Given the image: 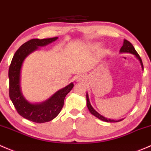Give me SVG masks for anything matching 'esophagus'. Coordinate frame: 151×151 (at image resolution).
<instances>
[{
    "instance_id": "34e87169",
    "label": "esophagus",
    "mask_w": 151,
    "mask_h": 151,
    "mask_svg": "<svg viewBox=\"0 0 151 151\" xmlns=\"http://www.w3.org/2000/svg\"><path fill=\"white\" fill-rule=\"evenodd\" d=\"M81 79V78H78V80L77 81H80Z\"/></svg>"
}]
</instances>
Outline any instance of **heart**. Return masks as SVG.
<instances>
[{
	"label": "heart",
	"instance_id": "obj_1",
	"mask_svg": "<svg viewBox=\"0 0 151 151\" xmlns=\"http://www.w3.org/2000/svg\"><path fill=\"white\" fill-rule=\"evenodd\" d=\"M99 43H92V44L90 45V48L92 49H96L99 47Z\"/></svg>",
	"mask_w": 151,
	"mask_h": 151
}]
</instances>
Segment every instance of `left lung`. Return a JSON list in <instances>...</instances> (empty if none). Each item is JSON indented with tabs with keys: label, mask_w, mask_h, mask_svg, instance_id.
<instances>
[{
	"label": "left lung",
	"mask_w": 151,
	"mask_h": 151,
	"mask_svg": "<svg viewBox=\"0 0 151 151\" xmlns=\"http://www.w3.org/2000/svg\"><path fill=\"white\" fill-rule=\"evenodd\" d=\"M120 53H129V54H133V55L135 56L137 59L139 61V63H140L141 67H142V69L143 70V65H142V60H141L140 57H139V54H137V52H136V50L134 49V46H132L131 43L129 41H128L127 40H124V43H123V46H122L120 49ZM86 105H87V108H88V110H89L90 113L94 116L95 117H97V119H100V120L103 121V122H119L122 121L124 119H119V120H113V119H108V118L105 117V116H102L101 114H99L97 111H96L93 108V107L91 106V103L89 102V99H88V94L86 93Z\"/></svg>",
	"instance_id": "1"
}]
</instances>
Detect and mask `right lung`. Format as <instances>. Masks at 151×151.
Segmentation results:
<instances>
[{
  "instance_id": "1",
  "label": "right lung",
  "mask_w": 151,
  "mask_h": 151,
  "mask_svg": "<svg viewBox=\"0 0 151 151\" xmlns=\"http://www.w3.org/2000/svg\"><path fill=\"white\" fill-rule=\"evenodd\" d=\"M58 39V37L44 39H31L22 45L15 52L9 69V97L19 114L35 123L50 122L61 111L67 94L71 91L73 83L58 90L49 99L38 103H32L23 96L20 86L21 70L24 60L31 53Z\"/></svg>"
}]
</instances>
